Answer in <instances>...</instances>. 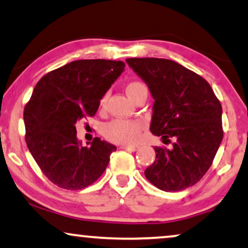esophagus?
<instances>
[{"label": "esophagus", "mask_w": 248, "mask_h": 248, "mask_svg": "<svg viewBox=\"0 0 248 248\" xmlns=\"http://www.w3.org/2000/svg\"><path fill=\"white\" fill-rule=\"evenodd\" d=\"M121 149L128 150V152H137L138 147L137 146H120Z\"/></svg>", "instance_id": "1"}]
</instances>
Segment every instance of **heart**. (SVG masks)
I'll return each instance as SVG.
<instances>
[{
    "label": "heart",
    "instance_id": "obj_1",
    "mask_svg": "<svg viewBox=\"0 0 248 248\" xmlns=\"http://www.w3.org/2000/svg\"><path fill=\"white\" fill-rule=\"evenodd\" d=\"M142 89H147L143 83L134 81L126 85V93L128 96L134 99L138 93ZM106 102V96L101 99V106ZM143 124L139 121L124 120V118H116L105 125L104 133L109 140L121 144H131L139 139Z\"/></svg>",
    "mask_w": 248,
    "mask_h": 248
}]
</instances>
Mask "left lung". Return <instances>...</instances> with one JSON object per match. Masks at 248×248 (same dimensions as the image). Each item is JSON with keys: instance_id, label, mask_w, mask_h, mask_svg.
<instances>
[{"instance_id": "left-lung-1", "label": "left lung", "mask_w": 248, "mask_h": 248, "mask_svg": "<svg viewBox=\"0 0 248 248\" xmlns=\"http://www.w3.org/2000/svg\"><path fill=\"white\" fill-rule=\"evenodd\" d=\"M154 99L150 131L171 148L155 147L146 178L164 191L194 186L210 169L223 138L222 107L202 76L173 60L128 58Z\"/></svg>"}]
</instances>
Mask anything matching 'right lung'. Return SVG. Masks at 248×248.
Wrapping results in <instances>:
<instances>
[{"label": "right lung", "instance_id": "obj_1", "mask_svg": "<svg viewBox=\"0 0 248 248\" xmlns=\"http://www.w3.org/2000/svg\"><path fill=\"white\" fill-rule=\"evenodd\" d=\"M123 61L75 60L44 75L24 110L26 143L44 175L67 190L100 178L114 144L95 138L82 146L76 122L93 116L102 96L124 72Z\"/></svg>", "mask_w": 248, "mask_h": 248}]
</instances>
